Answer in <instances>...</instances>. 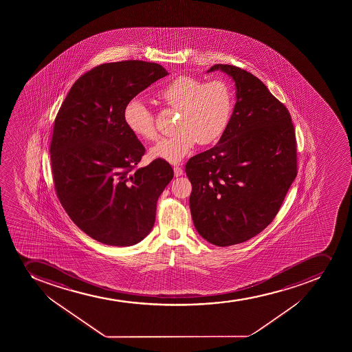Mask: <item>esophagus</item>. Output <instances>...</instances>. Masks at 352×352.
Instances as JSON below:
<instances>
[{"label":"esophagus","mask_w":352,"mask_h":352,"mask_svg":"<svg viewBox=\"0 0 352 352\" xmlns=\"http://www.w3.org/2000/svg\"><path fill=\"white\" fill-rule=\"evenodd\" d=\"M174 175L175 177H180V175H182L184 174V170H182V167L179 166H174Z\"/></svg>","instance_id":"esophagus-1"}]
</instances>
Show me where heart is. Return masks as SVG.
<instances>
[{"mask_svg": "<svg viewBox=\"0 0 352 352\" xmlns=\"http://www.w3.org/2000/svg\"><path fill=\"white\" fill-rule=\"evenodd\" d=\"M164 104L179 109L173 136L162 140L151 149V156L179 163L196 143L216 142L230 125L234 110L233 88L223 79L206 81L192 76H180L158 89ZM124 122L138 139L153 142L158 138L153 112L140 98H133L124 109Z\"/></svg>", "mask_w": 352, "mask_h": 352, "instance_id": "obj_1", "label": "heart"}]
</instances>
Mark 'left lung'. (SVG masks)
<instances>
[{
    "mask_svg": "<svg viewBox=\"0 0 352 352\" xmlns=\"http://www.w3.org/2000/svg\"><path fill=\"white\" fill-rule=\"evenodd\" d=\"M214 70L235 81L233 115L218 144L192 157L185 170L196 230L228 247L256 236L278 214L297 175L296 135L288 109L254 74L228 64Z\"/></svg>",
    "mask_w": 352,
    "mask_h": 352,
    "instance_id": "1",
    "label": "left lung"
}]
</instances>
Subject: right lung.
Listing matches in <instances>:
<instances>
[{
    "label": "right lung",
    "instance_id": "obj_1",
    "mask_svg": "<svg viewBox=\"0 0 352 352\" xmlns=\"http://www.w3.org/2000/svg\"><path fill=\"white\" fill-rule=\"evenodd\" d=\"M162 65L122 60L82 74L60 105L50 142L56 194L71 220L91 239L129 247L150 233L157 201L173 170L146 153L124 122V109L140 91L167 76Z\"/></svg>",
    "mask_w": 352,
    "mask_h": 352
}]
</instances>
